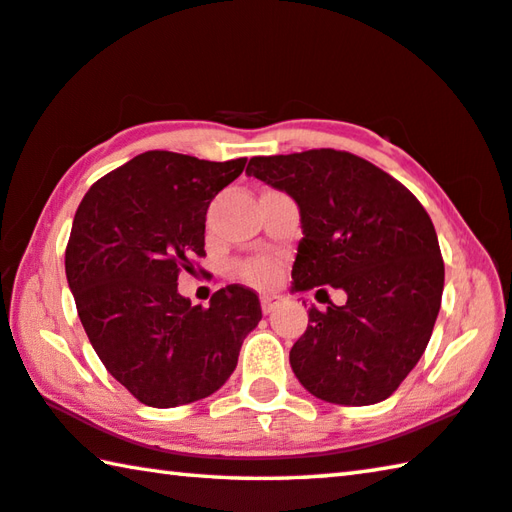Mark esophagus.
Listing matches in <instances>:
<instances>
[{"label":"esophagus","instance_id":"obj_1","mask_svg":"<svg viewBox=\"0 0 512 512\" xmlns=\"http://www.w3.org/2000/svg\"><path fill=\"white\" fill-rule=\"evenodd\" d=\"M280 298L277 296H262V311L264 314H273V311L280 307Z\"/></svg>","mask_w":512,"mask_h":512}]
</instances>
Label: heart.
<instances>
[{"mask_svg": "<svg viewBox=\"0 0 512 512\" xmlns=\"http://www.w3.org/2000/svg\"><path fill=\"white\" fill-rule=\"evenodd\" d=\"M237 273L241 280L253 284V287H257V289H268L277 282V264L273 262V259H266V257L241 262L237 266Z\"/></svg>", "mask_w": 512, "mask_h": 512, "instance_id": "b5f03b06", "label": "heart"}]
</instances>
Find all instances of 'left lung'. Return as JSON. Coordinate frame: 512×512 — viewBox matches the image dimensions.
I'll return each instance as SVG.
<instances>
[{
  "instance_id": "8db88e82",
  "label": "left lung",
  "mask_w": 512,
  "mask_h": 512,
  "mask_svg": "<svg viewBox=\"0 0 512 512\" xmlns=\"http://www.w3.org/2000/svg\"><path fill=\"white\" fill-rule=\"evenodd\" d=\"M246 173L300 210L291 291L329 284L348 296L341 307L309 309L307 332L289 352L298 381L343 406L391 397L427 348L443 298L445 264L427 210L393 176L345 151L250 158Z\"/></svg>"
}]
</instances>
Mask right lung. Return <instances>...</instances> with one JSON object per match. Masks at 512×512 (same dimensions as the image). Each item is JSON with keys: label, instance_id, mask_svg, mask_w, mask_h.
<instances>
[{"label": "right lung", "instance_id": "right-lung-1", "mask_svg": "<svg viewBox=\"0 0 512 512\" xmlns=\"http://www.w3.org/2000/svg\"><path fill=\"white\" fill-rule=\"evenodd\" d=\"M244 167L146 151L97 180L76 210L65 275L83 329L110 375L153 409L219 391L262 320L241 284L207 309L178 293V273L205 255L207 207Z\"/></svg>", "mask_w": 512, "mask_h": 512}]
</instances>
